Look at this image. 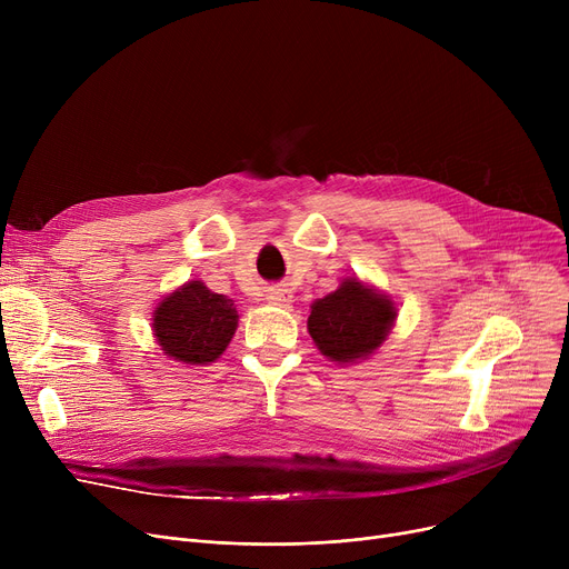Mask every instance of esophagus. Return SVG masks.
Masks as SVG:
<instances>
[{"mask_svg": "<svg viewBox=\"0 0 569 569\" xmlns=\"http://www.w3.org/2000/svg\"><path fill=\"white\" fill-rule=\"evenodd\" d=\"M267 302L277 307H288L292 302V292L286 286H272L267 288Z\"/></svg>", "mask_w": 569, "mask_h": 569, "instance_id": "1", "label": "esophagus"}]
</instances>
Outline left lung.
<instances>
[{
    "instance_id": "1",
    "label": "left lung",
    "mask_w": 569,
    "mask_h": 569,
    "mask_svg": "<svg viewBox=\"0 0 569 569\" xmlns=\"http://www.w3.org/2000/svg\"><path fill=\"white\" fill-rule=\"evenodd\" d=\"M397 307L390 297L348 277L341 286L311 305L307 320L318 350L337 365L367 360L390 335Z\"/></svg>"
}]
</instances>
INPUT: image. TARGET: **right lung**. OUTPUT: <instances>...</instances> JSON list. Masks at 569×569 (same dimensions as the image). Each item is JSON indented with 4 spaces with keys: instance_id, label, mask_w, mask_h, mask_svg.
Wrapping results in <instances>:
<instances>
[{
    "instance_id": "obj_1",
    "label": "right lung",
    "mask_w": 569,
    "mask_h": 569,
    "mask_svg": "<svg viewBox=\"0 0 569 569\" xmlns=\"http://www.w3.org/2000/svg\"><path fill=\"white\" fill-rule=\"evenodd\" d=\"M237 309L226 295L189 281L159 302L152 327L161 350L177 362H217L237 330Z\"/></svg>"
}]
</instances>
